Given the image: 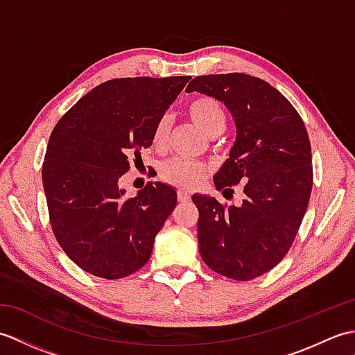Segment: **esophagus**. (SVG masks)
<instances>
[{"label":"esophagus","instance_id":"esophagus-1","mask_svg":"<svg viewBox=\"0 0 355 355\" xmlns=\"http://www.w3.org/2000/svg\"><path fill=\"white\" fill-rule=\"evenodd\" d=\"M177 198H178L180 202H186V201L191 200V195H189V192H186V191H178Z\"/></svg>","mask_w":355,"mask_h":355}]
</instances>
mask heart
<instances>
[{
  "label": "heart",
  "instance_id": "b5f03b06",
  "mask_svg": "<svg viewBox=\"0 0 355 355\" xmlns=\"http://www.w3.org/2000/svg\"><path fill=\"white\" fill-rule=\"evenodd\" d=\"M186 112L192 122L209 137H216L221 134L227 123V114L223 105L214 97L198 96L192 99L186 107ZM169 120L162 117L158 120L153 132V145L155 148H163L168 139ZM206 168L200 162L186 160V158H172L166 162L162 168V177L171 184H175L184 189H191L205 175Z\"/></svg>",
  "mask_w": 355,
  "mask_h": 355
}]
</instances>
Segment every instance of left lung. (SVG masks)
<instances>
[{"label": "left lung", "instance_id": "1", "mask_svg": "<svg viewBox=\"0 0 355 355\" xmlns=\"http://www.w3.org/2000/svg\"><path fill=\"white\" fill-rule=\"evenodd\" d=\"M187 93L225 105L236 126L229 158L215 173L216 191L243 184L239 206L195 193L202 261L233 281L267 273L290 250L313 187L311 145L304 120L275 87L244 73L191 80Z\"/></svg>", "mask_w": 355, "mask_h": 355}]
</instances>
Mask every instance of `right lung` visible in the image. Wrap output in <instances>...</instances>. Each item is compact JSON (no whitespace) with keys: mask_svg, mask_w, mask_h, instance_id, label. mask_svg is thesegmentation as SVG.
Here are the masks:
<instances>
[{"mask_svg":"<svg viewBox=\"0 0 355 355\" xmlns=\"http://www.w3.org/2000/svg\"><path fill=\"white\" fill-rule=\"evenodd\" d=\"M189 79L107 80L53 130L42 164L50 224L65 254L87 273L120 279L149 261L177 192L149 182L130 198L120 178L130 169L128 160L137 162L140 150L153 145L157 122Z\"/></svg>","mask_w":355,"mask_h":355,"instance_id":"add662e5","label":"right lung"}]
</instances>
